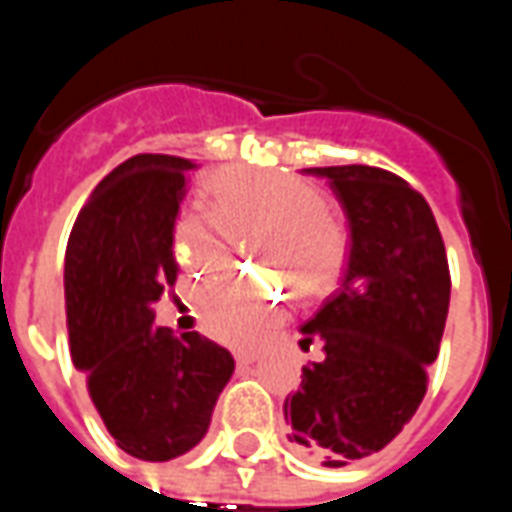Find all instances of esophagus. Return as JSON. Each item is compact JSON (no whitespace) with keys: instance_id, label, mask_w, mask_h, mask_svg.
<instances>
[{"instance_id":"1","label":"esophagus","mask_w":512,"mask_h":512,"mask_svg":"<svg viewBox=\"0 0 512 512\" xmlns=\"http://www.w3.org/2000/svg\"><path fill=\"white\" fill-rule=\"evenodd\" d=\"M255 359H257L255 351H241V354H235V362H238V365H241V367L252 365Z\"/></svg>"}]
</instances>
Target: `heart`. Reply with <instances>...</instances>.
Segmentation results:
<instances>
[{"label":"heart","mask_w":512,"mask_h":512,"mask_svg":"<svg viewBox=\"0 0 512 512\" xmlns=\"http://www.w3.org/2000/svg\"><path fill=\"white\" fill-rule=\"evenodd\" d=\"M208 213L189 211L172 227V249L178 263L194 274H213L230 260L233 233L263 230L260 255L301 296L321 293L343 268L345 241L326 213L321 191L293 175L222 169L208 180ZM279 290L255 279L224 274L211 279L197 296L205 332L219 343L246 348L260 343L282 318Z\"/></svg>","instance_id":"b5f03b06"}]
</instances>
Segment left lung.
Returning <instances> with one entry per match:
<instances>
[{
	"mask_svg": "<svg viewBox=\"0 0 512 512\" xmlns=\"http://www.w3.org/2000/svg\"><path fill=\"white\" fill-rule=\"evenodd\" d=\"M329 180L351 227L340 290L301 326L323 359L285 397L288 441L323 466L384 450L417 414L450 310V268L425 197L365 164L310 167Z\"/></svg>",
	"mask_w": 512,
	"mask_h": 512,
	"instance_id": "left-lung-1",
	"label": "left lung"
}]
</instances>
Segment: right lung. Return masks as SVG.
Returning a JSON list of instances; mask_svg holds the SVG:
<instances>
[{"label":"right lung","mask_w":512,"mask_h":512,"mask_svg":"<svg viewBox=\"0 0 512 512\" xmlns=\"http://www.w3.org/2000/svg\"><path fill=\"white\" fill-rule=\"evenodd\" d=\"M189 158L139 153L90 194L65 252V315L73 365L117 447L172 461L208 433L233 356L200 332L156 326V301L178 279L172 227Z\"/></svg>","instance_id":"add662e5"}]
</instances>
